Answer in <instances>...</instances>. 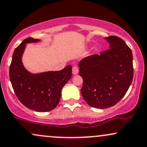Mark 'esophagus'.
Instances as JSON below:
<instances>
[{"label":"esophagus","mask_w":147,"mask_h":147,"mask_svg":"<svg viewBox=\"0 0 147 147\" xmlns=\"http://www.w3.org/2000/svg\"><path fill=\"white\" fill-rule=\"evenodd\" d=\"M78 72H79L78 68L76 66H74L73 68H72V74H73L74 75H77Z\"/></svg>","instance_id":"esophagus-1"}]
</instances>
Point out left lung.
<instances>
[{
  "label": "left lung",
  "instance_id": "obj_1",
  "mask_svg": "<svg viewBox=\"0 0 147 147\" xmlns=\"http://www.w3.org/2000/svg\"><path fill=\"white\" fill-rule=\"evenodd\" d=\"M105 39L110 49L100 55L86 57L79 63V75L84 80L81 95L88 105L98 109L112 107L120 101L134 77L130 48L117 36Z\"/></svg>",
  "mask_w": 147,
  "mask_h": 147
}]
</instances>
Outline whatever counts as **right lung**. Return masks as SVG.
<instances>
[{"label":"right lung","mask_w":147,"mask_h":147,"mask_svg":"<svg viewBox=\"0 0 147 147\" xmlns=\"http://www.w3.org/2000/svg\"><path fill=\"white\" fill-rule=\"evenodd\" d=\"M38 39L28 38L14 50L9 68V78L19 100L25 107L36 112L53 110L59 103L61 90L71 78L72 66L59 71L33 74L22 64V56L26 44L38 42Z\"/></svg>","instance_id":"right-lung-1"}]
</instances>
